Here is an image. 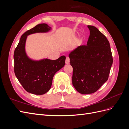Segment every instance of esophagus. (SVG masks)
<instances>
[{
	"mask_svg": "<svg viewBox=\"0 0 129 129\" xmlns=\"http://www.w3.org/2000/svg\"><path fill=\"white\" fill-rule=\"evenodd\" d=\"M69 62H70L69 58V57H66V63L68 64V63H69Z\"/></svg>",
	"mask_w": 129,
	"mask_h": 129,
	"instance_id": "34e87169",
	"label": "esophagus"
}]
</instances>
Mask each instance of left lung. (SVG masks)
Wrapping results in <instances>:
<instances>
[{"label": "left lung", "instance_id": "8db88e82", "mask_svg": "<svg viewBox=\"0 0 129 129\" xmlns=\"http://www.w3.org/2000/svg\"><path fill=\"white\" fill-rule=\"evenodd\" d=\"M88 27L90 36L87 45L77 47L69 55L73 68V85L82 94L98 90L108 80L113 62L106 37L95 26Z\"/></svg>", "mask_w": 129, "mask_h": 129}]
</instances>
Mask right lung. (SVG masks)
Instances as JSON below:
<instances>
[{"mask_svg": "<svg viewBox=\"0 0 129 129\" xmlns=\"http://www.w3.org/2000/svg\"><path fill=\"white\" fill-rule=\"evenodd\" d=\"M51 29L46 24H38L22 35L14 52V73L26 91L35 95H43L51 88L55 74L65 64L66 56L57 60L45 58L39 61L30 59L25 52L27 36L36 33H46Z\"/></svg>", "mask_w": 129, "mask_h": 129, "instance_id": "right-lung-1", "label": "right lung"}]
</instances>
